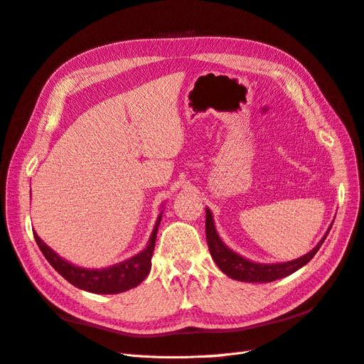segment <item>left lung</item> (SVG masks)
Returning <instances> with one entry per match:
<instances>
[{
  "mask_svg": "<svg viewBox=\"0 0 364 364\" xmlns=\"http://www.w3.org/2000/svg\"><path fill=\"white\" fill-rule=\"evenodd\" d=\"M331 226L328 228L326 234L322 237L321 241H318L317 246L313 250L308 252L306 255L293 261H287V262L262 264V262L250 261L245 257L238 255V253L234 252L232 249H229L217 234L211 209L206 208V241H208L209 253H211V257L215 261L218 269L225 274H228L229 278H232L235 281H243V282H272V281L281 279L284 277H289V274L299 270L308 261H311V258L316 255L317 250L321 249L326 235L329 234V230H331Z\"/></svg>",
  "mask_w": 364,
  "mask_h": 364,
  "instance_id": "left-lung-1",
  "label": "left lung"
}]
</instances>
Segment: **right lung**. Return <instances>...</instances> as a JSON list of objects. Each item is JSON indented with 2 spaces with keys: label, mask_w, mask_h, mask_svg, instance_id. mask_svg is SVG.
Listing matches in <instances>:
<instances>
[{
  "label": "right lung",
  "mask_w": 364,
  "mask_h": 364,
  "mask_svg": "<svg viewBox=\"0 0 364 364\" xmlns=\"http://www.w3.org/2000/svg\"><path fill=\"white\" fill-rule=\"evenodd\" d=\"M162 213L164 211L159 213L156 225L151 230V235L146 249H142L135 257L105 269H85L74 266V264L59 257L56 252L43 243L35 230H33V235H35L41 252L51 264L53 269L59 274H62V277L70 284H73L74 287L95 294H117L136 287V285L144 281L149 274L151 269V255L153 250H155L156 234L161 225Z\"/></svg>",
  "instance_id": "right-lung-1"
}]
</instances>
